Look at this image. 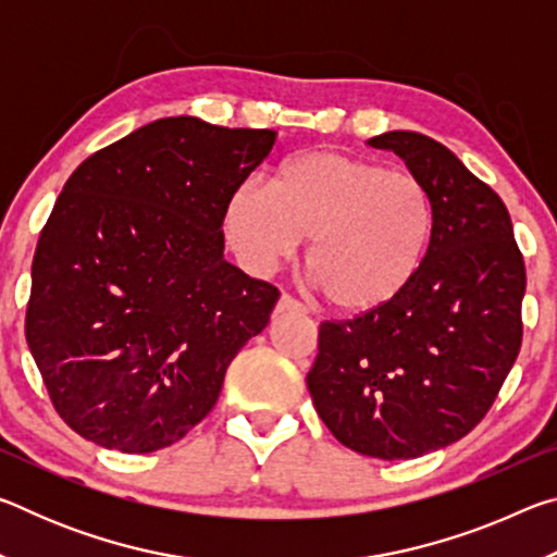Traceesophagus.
Segmentation results:
<instances>
[{
	"label": "esophagus",
	"mask_w": 557,
	"mask_h": 557,
	"mask_svg": "<svg viewBox=\"0 0 557 557\" xmlns=\"http://www.w3.org/2000/svg\"><path fill=\"white\" fill-rule=\"evenodd\" d=\"M277 314H307V307L301 305V301H297L295 297L289 295H282L280 301H277Z\"/></svg>",
	"instance_id": "esophagus-1"
}]
</instances>
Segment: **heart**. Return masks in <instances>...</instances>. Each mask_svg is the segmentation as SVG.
<instances>
[{"instance_id": "b5f03b06", "label": "heart", "mask_w": 557, "mask_h": 557, "mask_svg": "<svg viewBox=\"0 0 557 557\" xmlns=\"http://www.w3.org/2000/svg\"><path fill=\"white\" fill-rule=\"evenodd\" d=\"M225 228L245 265L270 270L312 240L309 275L329 305L371 314L418 280L435 235V203L408 172L342 152H305L277 169L272 191L248 182Z\"/></svg>"}]
</instances>
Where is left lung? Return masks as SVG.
I'll use <instances>...</instances> for the list:
<instances>
[{"instance_id":"1","label":"left lung","mask_w":557,"mask_h":557,"mask_svg":"<svg viewBox=\"0 0 557 557\" xmlns=\"http://www.w3.org/2000/svg\"><path fill=\"white\" fill-rule=\"evenodd\" d=\"M369 145L428 186L435 235L403 297L319 326L307 388L344 447L414 459L461 440L492 408L521 348L525 265L504 201L445 145L408 129Z\"/></svg>"}]
</instances>
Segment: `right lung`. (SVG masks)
Segmentation results:
<instances>
[{
  "label": "right lung",
  "instance_id": "1",
  "mask_svg": "<svg viewBox=\"0 0 557 557\" xmlns=\"http://www.w3.org/2000/svg\"><path fill=\"white\" fill-rule=\"evenodd\" d=\"M275 139L164 117L65 182L34 252L26 344L81 437L127 455L174 445L268 326L280 292L223 258L221 225Z\"/></svg>",
  "mask_w": 557,
  "mask_h": 557
}]
</instances>
